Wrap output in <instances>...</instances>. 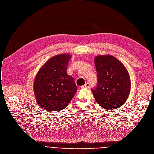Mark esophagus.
<instances>
[{
  "label": "esophagus",
  "mask_w": 154,
  "mask_h": 154,
  "mask_svg": "<svg viewBox=\"0 0 154 154\" xmlns=\"http://www.w3.org/2000/svg\"><path fill=\"white\" fill-rule=\"evenodd\" d=\"M82 87V88H89L90 87V83H88V82H87V83H85V85H83Z\"/></svg>",
  "instance_id": "34e87169"
}]
</instances>
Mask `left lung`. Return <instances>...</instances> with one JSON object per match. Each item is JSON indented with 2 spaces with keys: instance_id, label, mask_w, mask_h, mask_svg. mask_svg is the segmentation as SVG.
Instances as JSON below:
<instances>
[{
  "instance_id": "left-lung-1",
  "label": "left lung",
  "mask_w": 154,
  "mask_h": 154,
  "mask_svg": "<svg viewBox=\"0 0 154 154\" xmlns=\"http://www.w3.org/2000/svg\"><path fill=\"white\" fill-rule=\"evenodd\" d=\"M94 63L98 81L91 91L96 101L107 110L120 107L130 92L131 81L127 69L110 55L97 56Z\"/></svg>"
}]
</instances>
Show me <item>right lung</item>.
I'll return each mask as SVG.
<instances>
[{"mask_svg":"<svg viewBox=\"0 0 154 154\" xmlns=\"http://www.w3.org/2000/svg\"><path fill=\"white\" fill-rule=\"evenodd\" d=\"M70 58L69 54L54 56L38 71L33 84L34 94L44 109L52 112L64 109L76 93L74 79L67 73Z\"/></svg>","mask_w":154,"mask_h":154,"instance_id":"add662e5","label":"right lung"}]
</instances>
